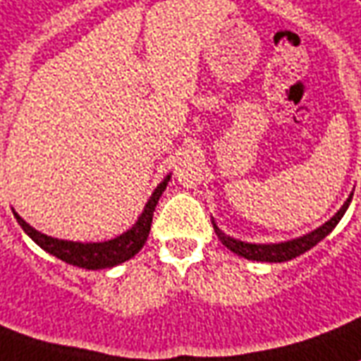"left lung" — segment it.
Here are the masks:
<instances>
[{"label":"left lung","instance_id":"8db88e82","mask_svg":"<svg viewBox=\"0 0 361 361\" xmlns=\"http://www.w3.org/2000/svg\"><path fill=\"white\" fill-rule=\"evenodd\" d=\"M352 195H354V193H350V197L344 201V205L340 207L338 213L332 216L330 221H326L322 226L314 228L311 233L303 234V236H299V238H293V240L276 242V244H256V242L238 240V238H233V236L224 234L223 231L216 226L215 219H213V228H215L219 240L223 242L228 250L234 252V254H238L242 258L254 259V262H269V264H274V262H287V259H293L297 258V256L305 254L307 250H311L312 246H317L324 236H329V234L334 231V226L340 223V219L346 213L348 205H350V201H352Z\"/></svg>","mask_w":361,"mask_h":361}]
</instances>
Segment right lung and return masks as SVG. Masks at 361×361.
Masks as SVG:
<instances>
[{
	"label": "right lung",
	"instance_id": "add662e5",
	"mask_svg": "<svg viewBox=\"0 0 361 361\" xmlns=\"http://www.w3.org/2000/svg\"><path fill=\"white\" fill-rule=\"evenodd\" d=\"M172 178V173H168L158 188L152 191V195L148 199V203L142 209V213L138 216V221L127 233L119 234L111 240L103 242H74V240H62V238H54L49 234L40 233L37 228H32L31 224L25 219L19 216L17 211H13L17 223L21 224V228L29 234L35 244H39L42 250H47L58 259L66 262L70 266H78L84 269H107L113 266H119L123 262L130 259L135 254L140 252L145 246L148 233H150V224H152V215L158 205V199L162 197L164 189L168 185V181Z\"/></svg>",
	"mask_w": 361,
	"mask_h": 361
}]
</instances>
